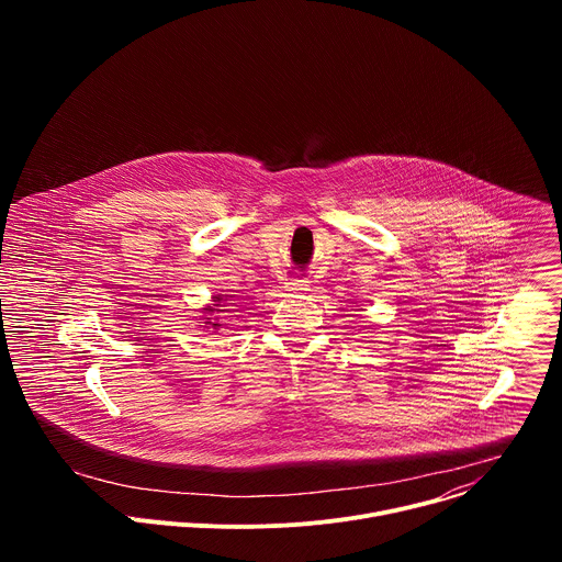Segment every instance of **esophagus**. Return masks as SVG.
I'll list each match as a JSON object with an SVG mask.
<instances>
[{
	"mask_svg": "<svg viewBox=\"0 0 562 562\" xmlns=\"http://www.w3.org/2000/svg\"><path fill=\"white\" fill-rule=\"evenodd\" d=\"M286 286V291H291V293H302V291H308V282L306 280H302V278H291L289 282H284Z\"/></svg>",
	"mask_w": 562,
	"mask_h": 562,
	"instance_id": "34e87169",
	"label": "esophagus"
}]
</instances>
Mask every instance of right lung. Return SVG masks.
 <instances>
[{
    "label": "right lung",
    "mask_w": 562,
    "mask_h": 562,
    "mask_svg": "<svg viewBox=\"0 0 562 562\" xmlns=\"http://www.w3.org/2000/svg\"><path fill=\"white\" fill-rule=\"evenodd\" d=\"M220 300V297H217ZM206 311H215V308H206ZM206 319H211V317H206ZM204 325H213V327H220L217 323H204Z\"/></svg>",
    "instance_id": "add662e5"
}]
</instances>
